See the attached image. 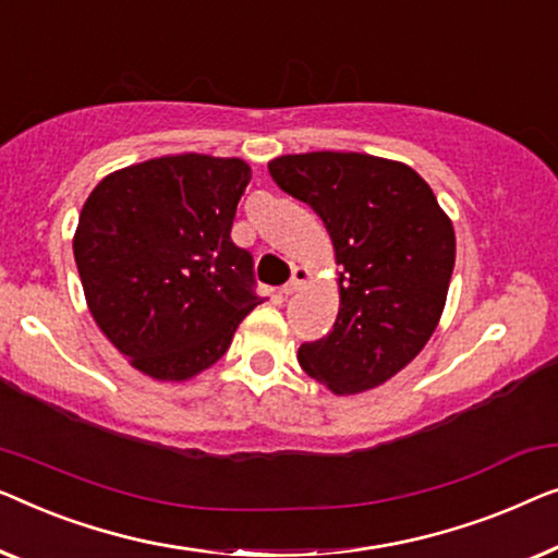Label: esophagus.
I'll list each match as a JSON object with an SVG mask.
<instances>
[{
    "label": "esophagus",
    "instance_id": "esophagus-1",
    "mask_svg": "<svg viewBox=\"0 0 558 558\" xmlns=\"http://www.w3.org/2000/svg\"><path fill=\"white\" fill-rule=\"evenodd\" d=\"M308 278H311V272H308V268H295L293 270V278H290L286 286H282V293L286 295H293V293H298V290H301L305 282H308Z\"/></svg>",
    "mask_w": 558,
    "mask_h": 558
}]
</instances>
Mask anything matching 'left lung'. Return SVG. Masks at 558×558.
I'll return each mask as SVG.
<instances>
[{"label":"left lung","mask_w":558,"mask_h":558,"mask_svg":"<svg viewBox=\"0 0 558 558\" xmlns=\"http://www.w3.org/2000/svg\"><path fill=\"white\" fill-rule=\"evenodd\" d=\"M282 192L311 204L333 242L339 316L324 339L303 343V372L359 395L389 381L425 349L445 311L454 230L429 184L402 161L354 151L278 156Z\"/></svg>","instance_id":"left-lung-1"}]
</instances>
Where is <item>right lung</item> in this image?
<instances>
[{
  "label": "right lung",
  "mask_w": 558,
  "mask_h": 558,
  "mask_svg": "<svg viewBox=\"0 0 558 558\" xmlns=\"http://www.w3.org/2000/svg\"><path fill=\"white\" fill-rule=\"evenodd\" d=\"M253 171L242 159L159 156L108 174L73 238L90 316L133 368L184 381L225 356L263 303L230 238Z\"/></svg>",
  "instance_id": "right-lung-1"
}]
</instances>
